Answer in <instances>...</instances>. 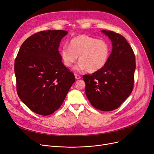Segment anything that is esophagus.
Here are the masks:
<instances>
[{
    "instance_id": "esophagus-1",
    "label": "esophagus",
    "mask_w": 154,
    "mask_h": 154,
    "mask_svg": "<svg viewBox=\"0 0 154 154\" xmlns=\"http://www.w3.org/2000/svg\"><path fill=\"white\" fill-rule=\"evenodd\" d=\"M75 79L77 80H79V79H80V78H81L79 75H77V74H75Z\"/></svg>"
}]
</instances>
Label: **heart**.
Here are the masks:
<instances>
[{"instance_id":"obj_1","label":"heart","mask_w":154,"mask_h":154,"mask_svg":"<svg viewBox=\"0 0 154 154\" xmlns=\"http://www.w3.org/2000/svg\"><path fill=\"white\" fill-rule=\"evenodd\" d=\"M110 46L104 40L97 39L87 35H80L73 38L69 47H63L60 54L65 66L72 67L79 56L78 70H85L90 73L102 69L108 62Z\"/></svg>"}]
</instances>
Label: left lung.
I'll use <instances>...</instances> for the list:
<instances>
[{
    "label": "left lung",
    "instance_id": "obj_1",
    "mask_svg": "<svg viewBox=\"0 0 154 154\" xmlns=\"http://www.w3.org/2000/svg\"><path fill=\"white\" fill-rule=\"evenodd\" d=\"M112 42V51L102 69L84 75L85 94L92 106L102 111L117 109L131 95L134 83L135 58L124 37L114 32L101 30Z\"/></svg>",
    "mask_w": 154,
    "mask_h": 154
}]
</instances>
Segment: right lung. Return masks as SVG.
<instances>
[{"instance_id":"obj_1","label":"right lung","mask_w":154,"mask_h":154,"mask_svg":"<svg viewBox=\"0 0 154 154\" xmlns=\"http://www.w3.org/2000/svg\"><path fill=\"white\" fill-rule=\"evenodd\" d=\"M66 30L37 32L22 44L15 60L17 92L34 112L48 116L57 110L75 81L59 52Z\"/></svg>"}]
</instances>
